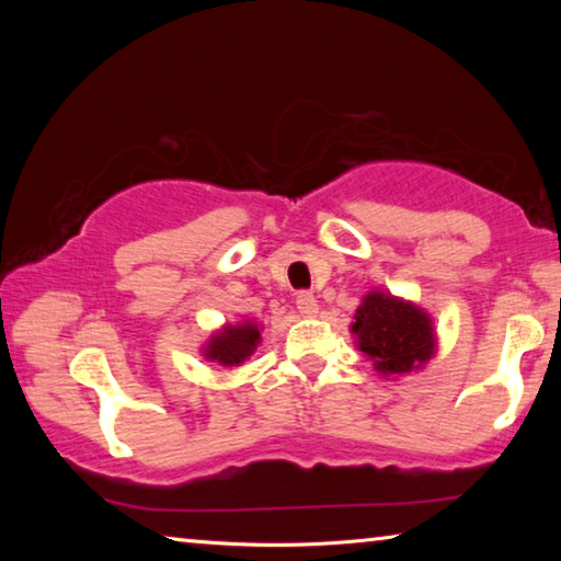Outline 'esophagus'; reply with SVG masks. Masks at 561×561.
<instances>
[{"mask_svg":"<svg viewBox=\"0 0 561 561\" xmlns=\"http://www.w3.org/2000/svg\"><path fill=\"white\" fill-rule=\"evenodd\" d=\"M297 309H299L301 317H314L317 309H319L314 294H311V291H299L297 294Z\"/></svg>","mask_w":561,"mask_h":561,"instance_id":"obj_1","label":"esophagus"}]
</instances>
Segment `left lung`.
I'll list each match as a JSON object with an SVG mask.
<instances>
[{"mask_svg": "<svg viewBox=\"0 0 561 561\" xmlns=\"http://www.w3.org/2000/svg\"><path fill=\"white\" fill-rule=\"evenodd\" d=\"M358 348L381 374H408L433 356L431 319L413 304L371 291L356 309Z\"/></svg>", "mask_w": 561, "mask_h": 561, "instance_id": "obj_1", "label": "left lung"}]
</instances>
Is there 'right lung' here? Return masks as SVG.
<instances>
[{"label": "right lung", "mask_w": 561, "mask_h": 561, "mask_svg": "<svg viewBox=\"0 0 561 561\" xmlns=\"http://www.w3.org/2000/svg\"><path fill=\"white\" fill-rule=\"evenodd\" d=\"M260 341V329L252 321L240 327H227L222 334L210 339V346H207L205 356L210 360H217L222 366H237L257 348Z\"/></svg>", "instance_id": "add662e5"}]
</instances>
